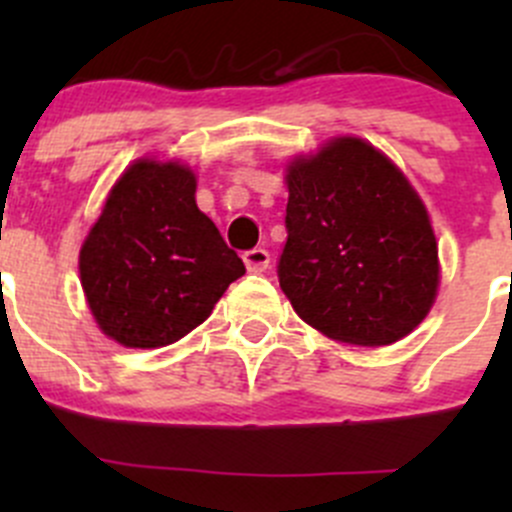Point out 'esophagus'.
<instances>
[{
	"mask_svg": "<svg viewBox=\"0 0 512 512\" xmlns=\"http://www.w3.org/2000/svg\"><path fill=\"white\" fill-rule=\"evenodd\" d=\"M242 260H245V267L250 272H265L270 267V252L265 247H252L242 255Z\"/></svg>",
	"mask_w": 512,
	"mask_h": 512,
	"instance_id": "esophagus-1",
	"label": "esophagus"
}]
</instances>
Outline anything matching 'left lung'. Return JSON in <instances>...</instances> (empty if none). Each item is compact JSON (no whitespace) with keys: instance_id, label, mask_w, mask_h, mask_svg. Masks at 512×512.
<instances>
[{"instance_id":"obj_1","label":"left lung","mask_w":512,"mask_h":512,"mask_svg":"<svg viewBox=\"0 0 512 512\" xmlns=\"http://www.w3.org/2000/svg\"><path fill=\"white\" fill-rule=\"evenodd\" d=\"M287 242L277 265L294 312L329 339L399 342L438 292V245L406 175L342 136L287 165Z\"/></svg>"}]
</instances>
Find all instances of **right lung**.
Instances as JSON below:
<instances>
[{
  "instance_id": "right-lung-1",
  "label": "right lung",
  "mask_w": 512,
  "mask_h": 512,
  "mask_svg": "<svg viewBox=\"0 0 512 512\" xmlns=\"http://www.w3.org/2000/svg\"><path fill=\"white\" fill-rule=\"evenodd\" d=\"M79 272L101 332L123 347L156 349L203 324L245 265L195 205L193 170L141 158L108 193Z\"/></svg>"
}]
</instances>
